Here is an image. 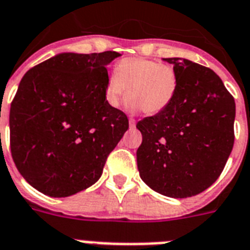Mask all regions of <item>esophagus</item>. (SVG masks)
<instances>
[{"mask_svg": "<svg viewBox=\"0 0 250 250\" xmlns=\"http://www.w3.org/2000/svg\"><path fill=\"white\" fill-rule=\"evenodd\" d=\"M129 128H135L136 127V121L135 119H132V118H129Z\"/></svg>", "mask_w": 250, "mask_h": 250, "instance_id": "obj_1", "label": "esophagus"}]
</instances>
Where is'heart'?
I'll return each mask as SVG.
<instances>
[{
    "label": "heart",
    "instance_id": "1",
    "mask_svg": "<svg viewBox=\"0 0 250 250\" xmlns=\"http://www.w3.org/2000/svg\"><path fill=\"white\" fill-rule=\"evenodd\" d=\"M177 89L178 75L173 66L133 57L119 61L115 73L106 79L104 96L109 105L118 108L129 94V110L157 114L170 105Z\"/></svg>",
    "mask_w": 250,
    "mask_h": 250
}]
</instances>
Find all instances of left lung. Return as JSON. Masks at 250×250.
Here are the masks:
<instances>
[{"label":"left lung","mask_w":250,"mask_h":250,"mask_svg":"<svg viewBox=\"0 0 250 250\" xmlns=\"http://www.w3.org/2000/svg\"><path fill=\"white\" fill-rule=\"evenodd\" d=\"M178 75L174 100L137 123L140 177L171 198L196 196L212 186L234 145L235 102L212 70L186 58H163Z\"/></svg>","instance_id":"8db88e82"}]
</instances>
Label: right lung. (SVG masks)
Here are the masks:
<instances>
[{
  "label": "right lung",
  "mask_w": 250,
  "mask_h": 250,
  "mask_svg": "<svg viewBox=\"0 0 250 250\" xmlns=\"http://www.w3.org/2000/svg\"><path fill=\"white\" fill-rule=\"evenodd\" d=\"M117 52L60 53L25 73L10 109V145L24 179L49 197L96 183L128 118L104 96Z\"/></svg>",
  "instance_id": "add662e5"
}]
</instances>
